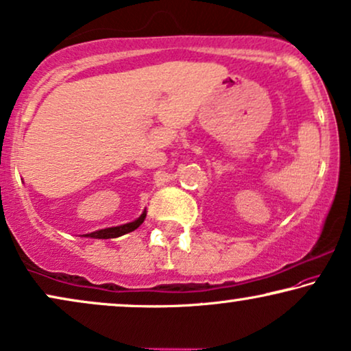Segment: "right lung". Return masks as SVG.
<instances>
[{"label": "right lung", "mask_w": 351, "mask_h": 351, "mask_svg": "<svg viewBox=\"0 0 351 351\" xmlns=\"http://www.w3.org/2000/svg\"><path fill=\"white\" fill-rule=\"evenodd\" d=\"M145 218H146V210L143 211V215L140 216V218L132 221V223L116 226V227H106V229L95 230V232H92V234H86L84 237H90V239H116V237H121L124 234H128V232L138 229V227L143 224Z\"/></svg>", "instance_id": "add662e5"}]
</instances>
